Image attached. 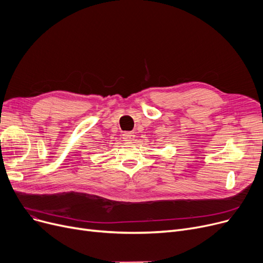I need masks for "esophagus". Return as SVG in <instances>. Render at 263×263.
<instances>
[{
  "mask_svg": "<svg viewBox=\"0 0 263 263\" xmlns=\"http://www.w3.org/2000/svg\"><path fill=\"white\" fill-rule=\"evenodd\" d=\"M123 140L124 141H133L134 140V138H135V135H134V133H130V132H126V133H124L123 134Z\"/></svg>",
  "mask_w": 263,
  "mask_h": 263,
  "instance_id": "34e87169",
  "label": "esophagus"
}]
</instances>
